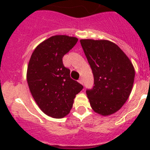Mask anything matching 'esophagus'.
<instances>
[{"label": "esophagus", "instance_id": "esophagus-1", "mask_svg": "<svg viewBox=\"0 0 150 150\" xmlns=\"http://www.w3.org/2000/svg\"><path fill=\"white\" fill-rule=\"evenodd\" d=\"M79 83H81V84L83 85V83H84V81H83V78H80V79H79Z\"/></svg>", "mask_w": 150, "mask_h": 150}]
</instances>
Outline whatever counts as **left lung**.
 <instances>
[{"mask_svg": "<svg viewBox=\"0 0 150 150\" xmlns=\"http://www.w3.org/2000/svg\"><path fill=\"white\" fill-rule=\"evenodd\" d=\"M80 43L94 76V86L86 90L95 112L109 116L128 100L134 79L131 61L116 44L109 40L85 39Z\"/></svg>", "mask_w": 150, "mask_h": 150, "instance_id": "obj_1", "label": "left lung"}]
</instances>
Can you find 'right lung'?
Returning a JSON list of instances; mask_svg holds the SVG:
<instances>
[{"label": "right lung", "mask_w": 150, "mask_h": 150, "mask_svg": "<svg viewBox=\"0 0 150 150\" xmlns=\"http://www.w3.org/2000/svg\"><path fill=\"white\" fill-rule=\"evenodd\" d=\"M78 39L55 35L38 45L29 61L27 81L34 100L47 116L61 119L68 114L76 94L83 86L70 76L62 58Z\"/></svg>", "instance_id": "add662e5"}]
</instances>
